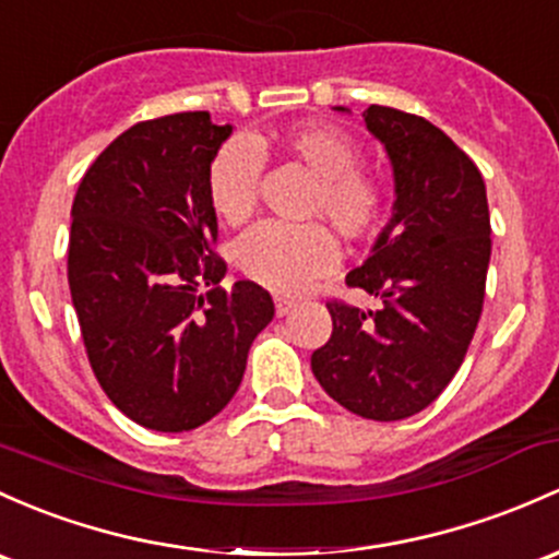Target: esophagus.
<instances>
[{"instance_id": "obj_1", "label": "esophagus", "mask_w": 559, "mask_h": 559, "mask_svg": "<svg viewBox=\"0 0 559 559\" xmlns=\"http://www.w3.org/2000/svg\"><path fill=\"white\" fill-rule=\"evenodd\" d=\"M274 306H277V314L285 317L287 311H290L293 306H296V301H293V298H285V296H274Z\"/></svg>"}]
</instances>
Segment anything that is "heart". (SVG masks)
Masks as SVG:
<instances>
[{
  "label": "heart",
  "mask_w": 559,
  "mask_h": 559,
  "mask_svg": "<svg viewBox=\"0 0 559 559\" xmlns=\"http://www.w3.org/2000/svg\"><path fill=\"white\" fill-rule=\"evenodd\" d=\"M274 146L301 162L314 176L304 202V218L322 221L344 242H365L381 229L389 189L376 173L365 170L359 146L328 124H298L277 135ZM263 148L245 138L221 146L207 170V200L229 226L253 218L261 189ZM338 250L321 224H263L237 245L239 272L274 293H298L333 269Z\"/></svg>",
  "instance_id": "heart-1"
}]
</instances>
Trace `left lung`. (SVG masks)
I'll use <instances>...</instances> for the list:
<instances>
[{
  "instance_id": "8db88e82",
  "label": "left lung",
  "mask_w": 559,
  "mask_h": 559,
  "mask_svg": "<svg viewBox=\"0 0 559 559\" xmlns=\"http://www.w3.org/2000/svg\"><path fill=\"white\" fill-rule=\"evenodd\" d=\"M362 117L392 162L394 207L346 285L381 309L330 301L333 333L311 370L346 411L400 421L440 397L464 362L483 314L490 213L477 165L440 128L389 106Z\"/></svg>"
}]
</instances>
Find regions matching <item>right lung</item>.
Wrapping results in <instances>:
<instances>
[{
  "mask_svg": "<svg viewBox=\"0 0 559 559\" xmlns=\"http://www.w3.org/2000/svg\"><path fill=\"white\" fill-rule=\"evenodd\" d=\"M229 135L207 111L138 122L98 154L71 205L69 287L87 359L114 405L154 431L218 416L274 317L255 282L218 287L207 170Z\"/></svg>",
  "mask_w": 559,
  "mask_h": 559,
  "instance_id": "obj_1",
  "label": "right lung"
}]
</instances>
